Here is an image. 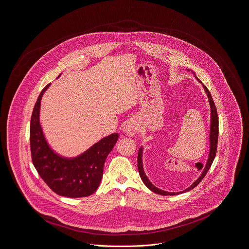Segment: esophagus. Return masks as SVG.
<instances>
[{
    "label": "esophagus",
    "instance_id": "obj_1",
    "mask_svg": "<svg viewBox=\"0 0 249 249\" xmlns=\"http://www.w3.org/2000/svg\"><path fill=\"white\" fill-rule=\"evenodd\" d=\"M123 132L128 136H134L138 132V127L133 122H127L123 127Z\"/></svg>",
    "mask_w": 249,
    "mask_h": 249
}]
</instances>
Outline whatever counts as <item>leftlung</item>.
<instances>
[{
    "instance_id": "obj_1",
    "label": "left lung",
    "mask_w": 249,
    "mask_h": 249,
    "mask_svg": "<svg viewBox=\"0 0 249 249\" xmlns=\"http://www.w3.org/2000/svg\"><path fill=\"white\" fill-rule=\"evenodd\" d=\"M196 76V75H195ZM197 81H199L197 78H196ZM200 82V81H199ZM203 88H204V90L208 96V100H209V104H210V109H211V125H210V151H209V157H208V160H207V162L205 165L199 166V169H201L202 167V173L200 175V177L194 182L193 184L188 187L187 189L183 190L182 192H179V193H183V192H187V191H190L192 190L193 188H195L201 180L202 178L205 177V175L207 174L208 170L210 169V167L212 165L213 161H214V159L216 157V153H217V147H218V138H219V118H218V112H217V109H216V106H215V103L213 101V98L211 96V93L210 91L208 90V89L202 85ZM142 152H143V148L140 147L139 151H138V172H139V175H140V178L142 179V181L144 182V184L151 190L153 191L154 193L159 194V195H162V196H172V195H178L179 193H171V192H166V191H162L159 188H157L156 186H154L149 178L146 177L145 175V172H144V169H143V164H142Z\"/></svg>"
}]
</instances>
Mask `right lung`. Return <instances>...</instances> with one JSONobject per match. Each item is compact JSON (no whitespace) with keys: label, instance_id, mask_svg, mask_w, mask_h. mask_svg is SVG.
<instances>
[{"label":"right lung","instance_id":"1","mask_svg":"<svg viewBox=\"0 0 249 249\" xmlns=\"http://www.w3.org/2000/svg\"><path fill=\"white\" fill-rule=\"evenodd\" d=\"M47 85L41 91L30 120V150L33 165L47 185L68 197H83L94 193L103 177L104 163L115 145L118 134L102 138L83 154L67 159L49 146L40 124V105Z\"/></svg>","mask_w":249,"mask_h":249}]
</instances>
